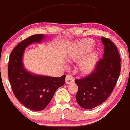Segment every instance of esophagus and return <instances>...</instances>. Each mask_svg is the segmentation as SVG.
Wrapping results in <instances>:
<instances>
[{
	"label": "esophagus",
	"mask_w": 130,
	"mask_h": 130,
	"mask_svg": "<svg viewBox=\"0 0 130 130\" xmlns=\"http://www.w3.org/2000/svg\"><path fill=\"white\" fill-rule=\"evenodd\" d=\"M74 81V77L71 75H67L66 77V84H71Z\"/></svg>",
	"instance_id": "esophagus-1"
}]
</instances>
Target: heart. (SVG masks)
<instances>
[{
	"instance_id": "obj_1",
	"label": "heart",
	"mask_w": 130,
	"mask_h": 130,
	"mask_svg": "<svg viewBox=\"0 0 130 130\" xmlns=\"http://www.w3.org/2000/svg\"><path fill=\"white\" fill-rule=\"evenodd\" d=\"M94 45V41L91 39H81L74 42L68 52L69 60L76 62L82 59L89 53L80 64V70L83 74L91 73L96 66L98 59V53L96 51L89 52Z\"/></svg>"
}]
</instances>
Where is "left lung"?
Returning <instances> with one entry per match:
<instances>
[{
    "instance_id": "8db88e82",
    "label": "left lung",
    "mask_w": 130,
    "mask_h": 130,
    "mask_svg": "<svg viewBox=\"0 0 130 130\" xmlns=\"http://www.w3.org/2000/svg\"><path fill=\"white\" fill-rule=\"evenodd\" d=\"M105 45L103 58L96 64L91 74L75 80L78 86L76 101L85 109H93L102 104L111 94L121 69L120 56L110 39L101 37Z\"/></svg>"
}]
</instances>
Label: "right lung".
<instances>
[{"mask_svg":"<svg viewBox=\"0 0 130 130\" xmlns=\"http://www.w3.org/2000/svg\"><path fill=\"white\" fill-rule=\"evenodd\" d=\"M45 37L41 34L30 36L13 49L9 57L8 76L13 93L21 103L32 111L45 109L56 91L65 83V74L60 77L34 74L24 66L22 58L27 47L41 43Z\"/></svg>","mask_w":130,"mask_h":130,"instance_id":"1","label":"right lung"}]
</instances>
